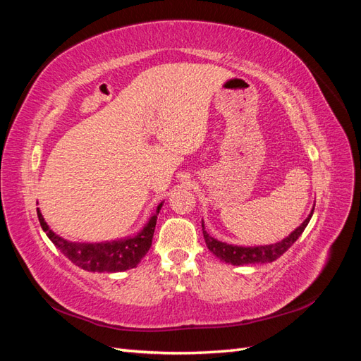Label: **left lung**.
Returning a JSON list of instances; mask_svg holds the SVG:
<instances>
[{"instance_id":"left-lung-1","label":"left lung","mask_w":361,"mask_h":361,"mask_svg":"<svg viewBox=\"0 0 361 361\" xmlns=\"http://www.w3.org/2000/svg\"><path fill=\"white\" fill-rule=\"evenodd\" d=\"M312 212L309 214V217L302 221L301 226H298L293 233H291L286 239L273 243V245H265V247H237V245H229L225 242H220L217 239H214L208 233L204 231V225L202 221L203 226V237L204 242L208 245L209 251L214 256L219 257L220 260H224L226 264L231 265H250V264H267V262H273L278 257H281L283 252H286L291 245H293L298 237L302 234L305 226L309 225V221L312 219Z\"/></svg>"}]
</instances>
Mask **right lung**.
I'll list each match as a JSON object with an SVG mask.
<instances>
[{
	"label": "right lung",
	"instance_id": "add662e5",
	"mask_svg": "<svg viewBox=\"0 0 361 361\" xmlns=\"http://www.w3.org/2000/svg\"><path fill=\"white\" fill-rule=\"evenodd\" d=\"M161 206H163V203H159L155 216L149 220V224L144 226L142 231L137 235L128 237V239L122 240L101 243H75L65 240L63 237L57 235L52 229H49L48 225H46V221L38 208L37 216L46 235L49 237L51 242L56 245L73 264L87 271L114 273L128 270V268H135L141 262V259L147 255V251L152 247L153 233H155L157 225V216Z\"/></svg>",
	"mask_w": 361,
	"mask_h": 361
}]
</instances>
